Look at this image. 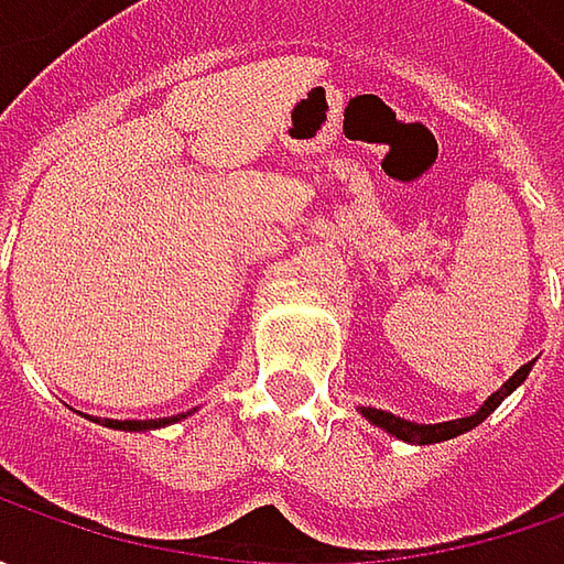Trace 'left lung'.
I'll return each instance as SVG.
<instances>
[{"instance_id": "1", "label": "left lung", "mask_w": 564, "mask_h": 564, "mask_svg": "<svg viewBox=\"0 0 564 564\" xmlns=\"http://www.w3.org/2000/svg\"><path fill=\"white\" fill-rule=\"evenodd\" d=\"M533 360L531 364H524L514 377H509V382H502V389L499 392H492L470 417H458V421H445V423H414V421H404V417H395V414H389V411H379V408H360V414L367 417L370 423H377L379 430H386V433H392L395 440H404V443H417V445H430V443H443V440H455V436H462L467 430H474L477 423H484L502 404L506 395H511L528 373H531Z\"/></svg>"}]
</instances>
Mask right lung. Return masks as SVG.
Instances as JSON below:
<instances>
[{
    "instance_id": "add662e5",
    "label": "right lung",
    "mask_w": 564,
    "mask_h": 564,
    "mask_svg": "<svg viewBox=\"0 0 564 564\" xmlns=\"http://www.w3.org/2000/svg\"><path fill=\"white\" fill-rule=\"evenodd\" d=\"M187 414H175V417H160V421H102V426H109V430H134V433H141V430H156V426H169V423L182 421ZM99 423V421H97Z\"/></svg>"
}]
</instances>
